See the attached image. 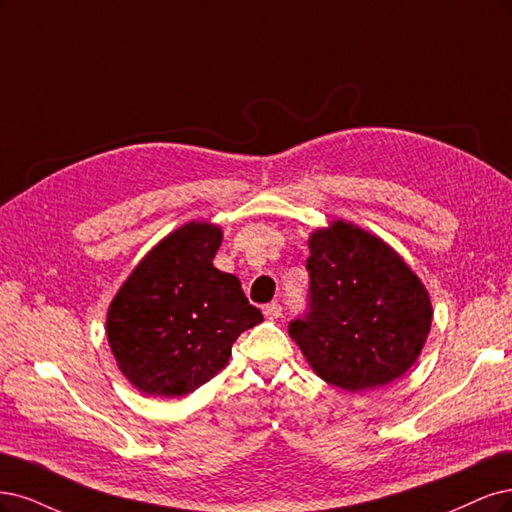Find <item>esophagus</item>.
<instances>
[{
    "label": "esophagus",
    "mask_w": 512,
    "mask_h": 512,
    "mask_svg": "<svg viewBox=\"0 0 512 512\" xmlns=\"http://www.w3.org/2000/svg\"><path fill=\"white\" fill-rule=\"evenodd\" d=\"M263 315H266V319L274 321V319H278L280 315H283V306H280L278 302H270V304L263 306Z\"/></svg>",
    "instance_id": "1"
}]
</instances>
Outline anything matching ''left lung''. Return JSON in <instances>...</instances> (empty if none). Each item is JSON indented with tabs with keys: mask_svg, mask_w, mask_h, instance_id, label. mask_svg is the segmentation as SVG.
Segmentation results:
<instances>
[{
	"mask_svg": "<svg viewBox=\"0 0 512 512\" xmlns=\"http://www.w3.org/2000/svg\"><path fill=\"white\" fill-rule=\"evenodd\" d=\"M308 249V312L289 336L310 368L353 393L400 378L434 315L419 276L387 242L342 219L312 232Z\"/></svg>",
	"mask_w": 512,
	"mask_h": 512,
	"instance_id": "left-lung-1",
	"label": "left lung"
}]
</instances>
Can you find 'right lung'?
<instances>
[{"mask_svg":"<svg viewBox=\"0 0 512 512\" xmlns=\"http://www.w3.org/2000/svg\"><path fill=\"white\" fill-rule=\"evenodd\" d=\"M221 227L191 221L163 238L108 308L106 336L127 381L183 398L223 370L244 329L263 321L234 274L212 266Z\"/></svg>","mask_w":512,"mask_h":512,"instance_id":"obj_1","label":"right lung"}]
</instances>
